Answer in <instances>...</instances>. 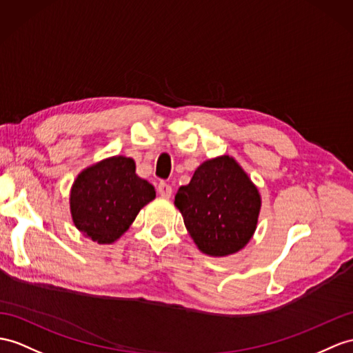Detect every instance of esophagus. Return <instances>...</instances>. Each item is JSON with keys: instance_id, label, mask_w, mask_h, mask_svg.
<instances>
[{"instance_id": "1", "label": "esophagus", "mask_w": 353, "mask_h": 353, "mask_svg": "<svg viewBox=\"0 0 353 353\" xmlns=\"http://www.w3.org/2000/svg\"><path fill=\"white\" fill-rule=\"evenodd\" d=\"M157 192H159V194L160 196H163V197H170L172 196V187L168 184V183H160L159 185H157Z\"/></svg>"}]
</instances>
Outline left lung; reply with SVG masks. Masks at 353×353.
I'll return each instance as SVG.
<instances>
[{"label":"left lung","mask_w":353,"mask_h":353,"mask_svg":"<svg viewBox=\"0 0 353 353\" xmlns=\"http://www.w3.org/2000/svg\"><path fill=\"white\" fill-rule=\"evenodd\" d=\"M174 203L196 247L211 257H225L250 243L262 197L234 157L220 156L194 170L190 183L178 188Z\"/></svg>","instance_id":"8db88e82"}]
</instances>
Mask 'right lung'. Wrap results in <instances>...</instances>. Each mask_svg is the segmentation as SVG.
Here are the masks:
<instances>
[{
  "label": "right lung",
  "instance_id": "right-lung-1",
  "mask_svg": "<svg viewBox=\"0 0 353 353\" xmlns=\"http://www.w3.org/2000/svg\"><path fill=\"white\" fill-rule=\"evenodd\" d=\"M152 199L154 185L137 176L134 160L112 156L76 176L68 201L73 225L85 238L97 244H114Z\"/></svg>",
  "mask_w": 353,
  "mask_h": 353
}]
</instances>
